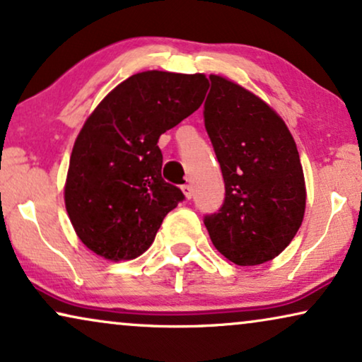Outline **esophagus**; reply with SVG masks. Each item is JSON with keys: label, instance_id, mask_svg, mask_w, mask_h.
Instances as JSON below:
<instances>
[{"label": "esophagus", "instance_id": "obj_1", "mask_svg": "<svg viewBox=\"0 0 362 362\" xmlns=\"http://www.w3.org/2000/svg\"><path fill=\"white\" fill-rule=\"evenodd\" d=\"M181 191H182V194H185V198L186 199H191L192 198V187L189 186V185H185L181 187Z\"/></svg>", "mask_w": 362, "mask_h": 362}]
</instances>
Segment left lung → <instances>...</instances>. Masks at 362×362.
<instances>
[{"mask_svg":"<svg viewBox=\"0 0 362 362\" xmlns=\"http://www.w3.org/2000/svg\"><path fill=\"white\" fill-rule=\"evenodd\" d=\"M204 126L223 171L226 198L204 218L211 241L238 266L279 256L301 228L306 182L294 138L259 96L209 74Z\"/></svg>","mask_w":362,"mask_h":362,"instance_id":"obj_1","label":"left lung"}]
</instances>
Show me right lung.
Listing matches in <instances>:
<instances>
[{"label":"right lung","mask_w":362,"mask_h":362,"mask_svg":"<svg viewBox=\"0 0 362 362\" xmlns=\"http://www.w3.org/2000/svg\"><path fill=\"white\" fill-rule=\"evenodd\" d=\"M208 86L203 73L143 71L88 116L64 182L69 221L88 250L118 262L151 246L164 216L185 198L161 177L158 139L203 105Z\"/></svg>","instance_id":"add662e5"}]
</instances>
